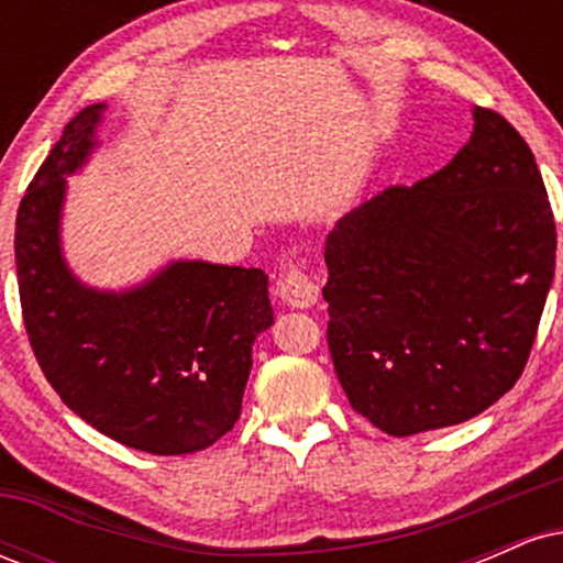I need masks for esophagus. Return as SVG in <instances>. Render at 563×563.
I'll return each mask as SVG.
<instances>
[{"mask_svg":"<svg viewBox=\"0 0 563 563\" xmlns=\"http://www.w3.org/2000/svg\"><path fill=\"white\" fill-rule=\"evenodd\" d=\"M275 290L280 301L296 309H309L320 296V286L314 283V277L301 267H288L286 273H280Z\"/></svg>","mask_w":563,"mask_h":563,"instance_id":"34e87169","label":"esophagus"}]
</instances>
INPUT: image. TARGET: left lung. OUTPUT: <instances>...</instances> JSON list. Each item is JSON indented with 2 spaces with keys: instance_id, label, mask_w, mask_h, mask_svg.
Masks as SVG:
<instances>
[{
  "instance_id": "8db88e82",
  "label": "left lung",
  "mask_w": 563,
  "mask_h": 563,
  "mask_svg": "<svg viewBox=\"0 0 563 563\" xmlns=\"http://www.w3.org/2000/svg\"><path fill=\"white\" fill-rule=\"evenodd\" d=\"M448 166L391 185L325 243L328 349L349 405L391 437L479 416L525 373L555 269L532 151L493 108Z\"/></svg>"
}]
</instances>
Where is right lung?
Masks as SVG:
<instances>
[{"label": "right lung", "mask_w": 563, "mask_h": 563, "mask_svg": "<svg viewBox=\"0 0 563 563\" xmlns=\"http://www.w3.org/2000/svg\"><path fill=\"white\" fill-rule=\"evenodd\" d=\"M102 106L68 121L38 166L15 219L23 325L42 367L76 416L153 455H187L241 416L251 344L273 325L267 275L177 262L129 294L79 286L57 243L63 174L92 151Z\"/></svg>", "instance_id": "add662e5"}]
</instances>
